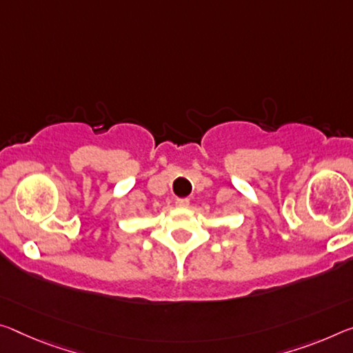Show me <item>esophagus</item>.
Returning <instances> with one entry per match:
<instances>
[{"instance_id": "34e87169", "label": "esophagus", "mask_w": 353, "mask_h": 353, "mask_svg": "<svg viewBox=\"0 0 353 353\" xmlns=\"http://www.w3.org/2000/svg\"><path fill=\"white\" fill-rule=\"evenodd\" d=\"M188 205H190V201L187 198H177L176 199V207H179V209H187Z\"/></svg>"}]
</instances>
